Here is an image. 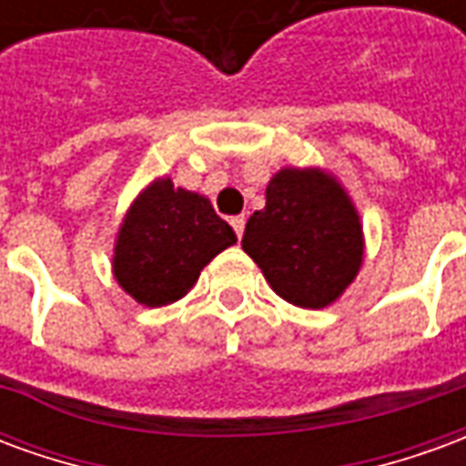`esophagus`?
I'll return each mask as SVG.
<instances>
[{
    "mask_svg": "<svg viewBox=\"0 0 466 466\" xmlns=\"http://www.w3.org/2000/svg\"><path fill=\"white\" fill-rule=\"evenodd\" d=\"M229 222H232L237 237H242V234H244V224H247V217H244V214H239V217H232Z\"/></svg>",
    "mask_w": 466,
    "mask_h": 466,
    "instance_id": "obj_1",
    "label": "esophagus"
}]
</instances>
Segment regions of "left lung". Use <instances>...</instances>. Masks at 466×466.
Masks as SVG:
<instances>
[{"mask_svg": "<svg viewBox=\"0 0 466 466\" xmlns=\"http://www.w3.org/2000/svg\"><path fill=\"white\" fill-rule=\"evenodd\" d=\"M264 197L244 229V252L294 307L337 302L364 262L360 212L342 182L322 167H282Z\"/></svg>", "mask_w": 466, "mask_h": 466, "instance_id": "left-lung-1", "label": "left lung"}]
</instances>
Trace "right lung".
<instances>
[{"mask_svg": "<svg viewBox=\"0 0 466 466\" xmlns=\"http://www.w3.org/2000/svg\"><path fill=\"white\" fill-rule=\"evenodd\" d=\"M237 234L204 194L157 177L134 197L115 239L116 284L144 307H164L192 289Z\"/></svg>", "mask_w": 466, "mask_h": 466, "instance_id": "obj_1", "label": "right lung"}]
</instances>
